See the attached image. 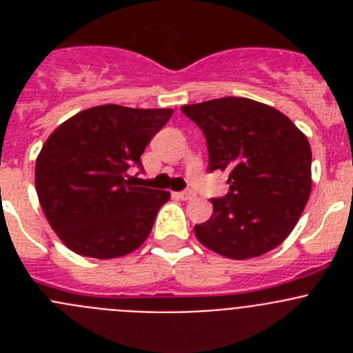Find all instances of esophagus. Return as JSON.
Returning <instances> with one entry per match:
<instances>
[{"instance_id": "esophagus-1", "label": "esophagus", "mask_w": 353, "mask_h": 353, "mask_svg": "<svg viewBox=\"0 0 353 353\" xmlns=\"http://www.w3.org/2000/svg\"><path fill=\"white\" fill-rule=\"evenodd\" d=\"M194 191H191V189H187V191H182L179 192V198L185 199V201H189V199H194Z\"/></svg>"}]
</instances>
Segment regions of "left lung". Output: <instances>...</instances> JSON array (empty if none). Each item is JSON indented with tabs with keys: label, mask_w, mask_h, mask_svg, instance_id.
Returning <instances> with one entry per match:
<instances>
[{
	"label": "left lung",
	"mask_w": 353,
	"mask_h": 353,
	"mask_svg": "<svg viewBox=\"0 0 353 353\" xmlns=\"http://www.w3.org/2000/svg\"><path fill=\"white\" fill-rule=\"evenodd\" d=\"M203 130L208 170L228 171L230 191L196 239L232 260L272 251L292 233L311 194V146L288 117L244 97L182 105Z\"/></svg>",
	"instance_id": "8db88e82"
}]
</instances>
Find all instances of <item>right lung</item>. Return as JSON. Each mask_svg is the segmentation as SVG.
I'll return each mask as SVG.
<instances>
[{"label": "right lung", "instance_id": "right-lung-1", "mask_svg": "<svg viewBox=\"0 0 353 353\" xmlns=\"http://www.w3.org/2000/svg\"><path fill=\"white\" fill-rule=\"evenodd\" d=\"M173 109L117 104L84 109L43 143L35 164L42 210L61 242L81 256H125L148 239L170 192L132 183L138 166Z\"/></svg>", "mask_w": 353, "mask_h": 353}]
</instances>
